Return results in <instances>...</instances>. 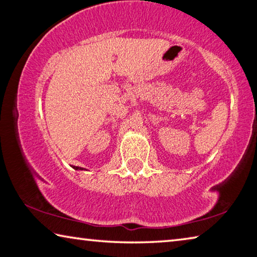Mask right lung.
<instances>
[{
	"label": "right lung",
	"instance_id": "obj_1",
	"mask_svg": "<svg viewBox=\"0 0 257 257\" xmlns=\"http://www.w3.org/2000/svg\"><path fill=\"white\" fill-rule=\"evenodd\" d=\"M73 169L74 170H84L82 168H79V167H73Z\"/></svg>",
	"mask_w": 257,
	"mask_h": 257
}]
</instances>
